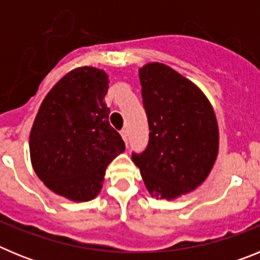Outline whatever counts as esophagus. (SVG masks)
<instances>
[{"label":"esophagus","mask_w":260,"mask_h":260,"mask_svg":"<svg viewBox=\"0 0 260 260\" xmlns=\"http://www.w3.org/2000/svg\"><path fill=\"white\" fill-rule=\"evenodd\" d=\"M121 137H122L123 142H125V144H126V146H127V141H128L127 132H126V130H122V132H121Z\"/></svg>","instance_id":"esophagus-1"}]
</instances>
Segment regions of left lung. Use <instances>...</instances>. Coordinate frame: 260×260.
Returning a JSON list of instances; mask_svg holds the SVG:
<instances>
[{
  "mask_svg": "<svg viewBox=\"0 0 260 260\" xmlns=\"http://www.w3.org/2000/svg\"><path fill=\"white\" fill-rule=\"evenodd\" d=\"M150 142L133 153L152 197L174 201L194 191L212 171L219 126L207 96L171 66L150 62L139 69Z\"/></svg>",
  "mask_w": 260,
  "mask_h": 260,
  "instance_id": "left-lung-1",
  "label": "left lung"
}]
</instances>
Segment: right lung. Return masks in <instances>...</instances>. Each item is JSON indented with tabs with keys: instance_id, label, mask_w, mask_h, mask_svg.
Here are the masks:
<instances>
[{
	"instance_id": "1",
	"label": "right lung",
	"mask_w": 260,
	"mask_h": 260,
	"mask_svg": "<svg viewBox=\"0 0 260 260\" xmlns=\"http://www.w3.org/2000/svg\"><path fill=\"white\" fill-rule=\"evenodd\" d=\"M108 87L103 69L69 71L45 96L31 127L29 157L36 176L69 201L96 198L107 167L125 151L109 123Z\"/></svg>"
}]
</instances>
